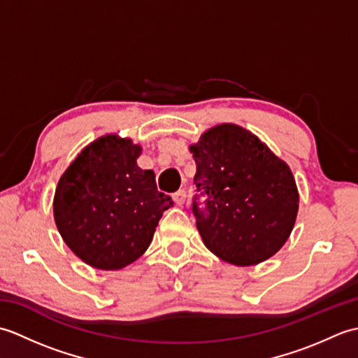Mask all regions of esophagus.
<instances>
[{
    "label": "esophagus",
    "instance_id": "1",
    "mask_svg": "<svg viewBox=\"0 0 358 358\" xmlns=\"http://www.w3.org/2000/svg\"><path fill=\"white\" fill-rule=\"evenodd\" d=\"M172 200H173L175 204H177V206H183L185 201H186V191H183V189H181V191L175 192L172 195Z\"/></svg>",
    "mask_w": 358,
    "mask_h": 358
}]
</instances>
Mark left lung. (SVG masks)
Masks as SVG:
<instances>
[{
  "label": "left lung",
  "instance_id": "8db88e82",
  "mask_svg": "<svg viewBox=\"0 0 358 358\" xmlns=\"http://www.w3.org/2000/svg\"><path fill=\"white\" fill-rule=\"evenodd\" d=\"M196 166V229L212 254L235 266H254L275 255L291 235L299 189L291 167L257 135L238 124L208 129L189 146Z\"/></svg>",
  "mask_w": 358,
  "mask_h": 358
}]
</instances>
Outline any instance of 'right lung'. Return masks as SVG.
I'll return each instance as SVG.
<instances>
[{"mask_svg":"<svg viewBox=\"0 0 358 358\" xmlns=\"http://www.w3.org/2000/svg\"><path fill=\"white\" fill-rule=\"evenodd\" d=\"M143 148L106 134L69 164L53 196V218L81 262L118 271L146 252L171 196L157 191L155 173L136 164Z\"/></svg>","mask_w":358,"mask_h":358,"instance_id":"1","label":"right lung"}]
</instances>
